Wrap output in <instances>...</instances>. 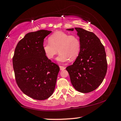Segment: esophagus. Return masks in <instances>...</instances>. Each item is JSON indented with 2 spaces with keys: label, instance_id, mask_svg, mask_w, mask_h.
Instances as JSON below:
<instances>
[{
  "label": "esophagus",
  "instance_id": "esophagus-1",
  "mask_svg": "<svg viewBox=\"0 0 121 121\" xmlns=\"http://www.w3.org/2000/svg\"><path fill=\"white\" fill-rule=\"evenodd\" d=\"M60 70H64L65 69V67L60 66Z\"/></svg>",
  "mask_w": 121,
  "mask_h": 121
}]
</instances>
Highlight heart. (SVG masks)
<instances>
[{
  "mask_svg": "<svg viewBox=\"0 0 121 121\" xmlns=\"http://www.w3.org/2000/svg\"><path fill=\"white\" fill-rule=\"evenodd\" d=\"M48 40L49 43H44L42 45L43 52L48 59H53L59 52L56 61L64 63L76 60L80 54L81 44L77 36L57 31L52 34Z\"/></svg>",
  "mask_w": 121,
  "mask_h": 121,
  "instance_id": "b5f03b06",
  "label": "heart"
}]
</instances>
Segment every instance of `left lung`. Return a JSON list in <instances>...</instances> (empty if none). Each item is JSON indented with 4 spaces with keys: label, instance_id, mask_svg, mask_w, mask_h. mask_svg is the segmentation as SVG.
<instances>
[{
    "label": "left lung",
    "instance_id": "left-lung-1",
    "mask_svg": "<svg viewBox=\"0 0 121 121\" xmlns=\"http://www.w3.org/2000/svg\"><path fill=\"white\" fill-rule=\"evenodd\" d=\"M81 44L80 54L73 65L66 70L74 89L82 93H89L97 89L103 81L108 64L105 48L93 32L75 28ZM74 29L67 30L73 31Z\"/></svg>",
    "mask_w": 121,
    "mask_h": 121
}]
</instances>
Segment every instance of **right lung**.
Wrapping results in <instances>:
<instances>
[{
    "label": "right lung",
    "mask_w": 121,
    "mask_h": 121,
    "mask_svg": "<svg viewBox=\"0 0 121 121\" xmlns=\"http://www.w3.org/2000/svg\"><path fill=\"white\" fill-rule=\"evenodd\" d=\"M51 31L31 32L19 41L12 59L16 82L25 95L44 100L55 90L59 67L45 55L42 45Z\"/></svg>",
    "instance_id": "add662e5"
}]
</instances>
